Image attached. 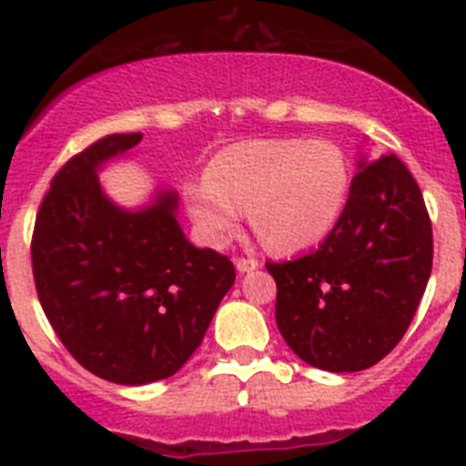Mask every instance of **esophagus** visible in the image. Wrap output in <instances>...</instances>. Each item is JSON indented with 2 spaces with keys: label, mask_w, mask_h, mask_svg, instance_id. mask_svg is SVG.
Masks as SVG:
<instances>
[{
  "label": "esophagus",
  "mask_w": 466,
  "mask_h": 466,
  "mask_svg": "<svg viewBox=\"0 0 466 466\" xmlns=\"http://www.w3.org/2000/svg\"><path fill=\"white\" fill-rule=\"evenodd\" d=\"M236 268H238V273H249V270L258 268V261L257 258H238Z\"/></svg>",
  "instance_id": "34e87169"
}]
</instances>
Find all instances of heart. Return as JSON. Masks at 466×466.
Returning a JSON list of instances; mask_svg holds the SVG:
<instances>
[{"mask_svg": "<svg viewBox=\"0 0 466 466\" xmlns=\"http://www.w3.org/2000/svg\"><path fill=\"white\" fill-rule=\"evenodd\" d=\"M348 196V158L324 139L233 144L187 187L188 214L209 245L230 242L249 208L254 230L275 252L322 242L343 217Z\"/></svg>", "mask_w": 466, "mask_h": 466, "instance_id": "1", "label": "heart"}]
</instances>
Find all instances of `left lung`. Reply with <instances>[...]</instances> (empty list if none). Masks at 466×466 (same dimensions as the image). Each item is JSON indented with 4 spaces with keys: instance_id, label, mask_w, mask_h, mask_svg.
Listing matches in <instances>:
<instances>
[{
    "instance_id": "obj_1",
    "label": "left lung",
    "mask_w": 466,
    "mask_h": 466,
    "mask_svg": "<svg viewBox=\"0 0 466 466\" xmlns=\"http://www.w3.org/2000/svg\"><path fill=\"white\" fill-rule=\"evenodd\" d=\"M275 322L306 364L364 371L390 355L431 273V224L420 187L394 154L360 156L343 217L315 252L266 263Z\"/></svg>"
}]
</instances>
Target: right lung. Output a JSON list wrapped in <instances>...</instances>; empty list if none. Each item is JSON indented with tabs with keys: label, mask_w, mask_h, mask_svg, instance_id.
<instances>
[{
	"label": "right lung",
	"mask_w": 466,
	"mask_h": 466,
	"mask_svg": "<svg viewBox=\"0 0 466 466\" xmlns=\"http://www.w3.org/2000/svg\"><path fill=\"white\" fill-rule=\"evenodd\" d=\"M142 133L106 135L53 177L36 214L32 270L57 339L84 369L116 385L175 376L203 343L236 268L191 245L175 191L121 208L97 172Z\"/></svg>",
	"instance_id": "add662e5"
}]
</instances>
